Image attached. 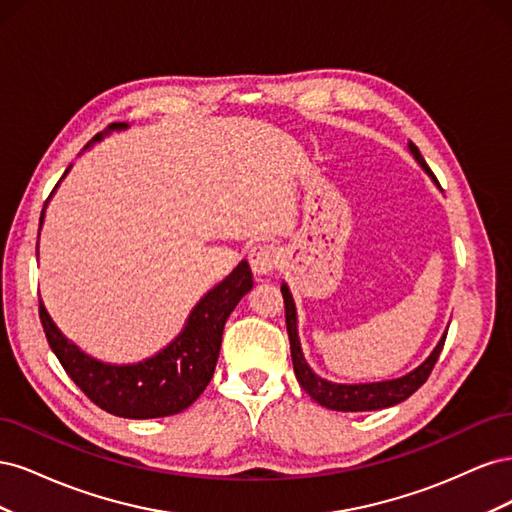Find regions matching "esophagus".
I'll return each instance as SVG.
<instances>
[{
  "label": "esophagus",
  "mask_w": 512,
  "mask_h": 512,
  "mask_svg": "<svg viewBox=\"0 0 512 512\" xmlns=\"http://www.w3.org/2000/svg\"><path fill=\"white\" fill-rule=\"evenodd\" d=\"M247 258H250V267H252V273L256 277L269 275L275 269L277 260H280V256H277V250L269 243L254 245L250 250V256H247Z\"/></svg>",
  "instance_id": "34e87169"
}]
</instances>
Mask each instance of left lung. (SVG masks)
Segmentation results:
<instances>
[{"mask_svg":"<svg viewBox=\"0 0 512 512\" xmlns=\"http://www.w3.org/2000/svg\"><path fill=\"white\" fill-rule=\"evenodd\" d=\"M408 151L414 156L429 179L438 185V179L433 177L429 166L425 164L421 151L410 141ZM282 297H284V307H286V329H288V339H290V354H292V365H294V374H297L299 384L303 386V391L318 401L320 406L337 410V412H367V410H382V408H391L395 404H401V401L408 399L418 386L425 384L429 378L433 365H436L438 356L442 352L446 331L440 337V342L436 348L431 350L427 359L414 367L408 374L393 378V380H380V382H359V384H342V382H331L327 378L318 376L316 371L309 367L303 348H301V339H299V316H297V305H294L292 292L286 282H282Z\"/></svg>","mask_w":512,"mask_h":512,"instance_id":"obj_1","label":"left lung"}]
</instances>
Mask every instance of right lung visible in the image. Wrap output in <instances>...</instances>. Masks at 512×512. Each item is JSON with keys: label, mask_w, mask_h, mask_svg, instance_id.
Listing matches in <instances>:
<instances>
[{"label": "right lung", "mask_w": 512, "mask_h": 512, "mask_svg": "<svg viewBox=\"0 0 512 512\" xmlns=\"http://www.w3.org/2000/svg\"><path fill=\"white\" fill-rule=\"evenodd\" d=\"M119 130H128V123H111L104 132L96 134L85 149ZM55 188H59V183ZM42 222L44 211L40 228ZM252 286L250 265L247 260H241L232 273L192 307L173 342L143 361L126 365L104 363L83 352L59 331L42 301L40 320L49 346L64 365L66 374L96 406L121 418H160L190 408L207 389L220 356L224 324Z\"/></svg>", "instance_id": "obj_1"}]
</instances>
